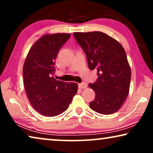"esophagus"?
<instances>
[{
  "mask_svg": "<svg viewBox=\"0 0 153 153\" xmlns=\"http://www.w3.org/2000/svg\"><path fill=\"white\" fill-rule=\"evenodd\" d=\"M88 86V84L85 82H83L81 83H79V88H81V89H84V88H86Z\"/></svg>",
  "mask_w": 153,
  "mask_h": 153,
  "instance_id": "34e87169",
  "label": "esophagus"
}]
</instances>
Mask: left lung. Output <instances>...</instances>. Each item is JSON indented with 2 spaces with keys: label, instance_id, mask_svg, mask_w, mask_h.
I'll return each instance as SVG.
<instances>
[{
  "label": "left lung",
  "instance_id": "obj_1",
  "mask_svg": "<svg viewBox=\"0 0 153 153\" xmlns=\"http://www.w3.org/2000/svg\"><path fill=\"white\" fill-rule=\"evenodd\" d=\"M74 36L85 51L90 70H97L96 82L88 84L96 94L90 107L104 115L117 112L126 100L130 85L131 69L124 48L100 31L76 32Z\"/></svg>",
  "mask_w": 153,
  "mask_h": 153
}]
</instances>
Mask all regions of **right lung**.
<instances>
[{
  "mask_svg": "<svg viewBox=\"0 0 153 153\" xmlns=\"http://www.w3.org/2000/svg\"><path fill=\"white\" fill-rule=\"evenodd\" d=\"M70 36L68 33L43 35L25 60L23 76L26 95L33 107L43 116H56L65 111L78 91L77 83L53 76L58 51Z\"/></svg>",
  "mask_w": 153,
  "mask_h": 153,
  "instance_id": "1",
  "label": "right lung"
}]
</instances>
